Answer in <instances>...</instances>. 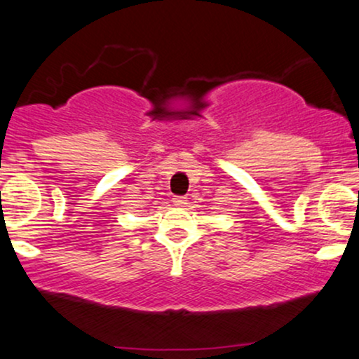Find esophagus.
<instances>
[{"label":"esophagus","instance_id":"esophagus-1","mask_svg":"<svg viewBox=\"0 0 359 359\" xmlns=\"http://www.w3.org/2000/svg\"><path fill=\"white\" fill-rule=\"evenodd\" d=\"M174 204L179 205V208H184V205L187 204V197H184V196H175V197H174Z\"/></svg>","mask_w":359,"mask_h":359}]
</instances>
